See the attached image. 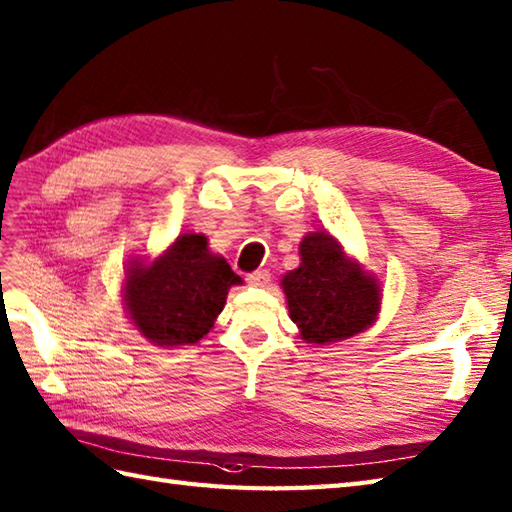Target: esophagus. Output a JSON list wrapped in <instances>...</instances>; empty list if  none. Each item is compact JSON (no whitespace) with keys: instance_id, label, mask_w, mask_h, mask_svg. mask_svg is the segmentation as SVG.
Segmentation results:
<instances>
[{"instance_id":"obj_1","label":"esophagus","mask_w":512,"mask_h":512,"mask_svg":"<svg viewBox=\"0 0 512 512\" xmlns=\"http://www.w3.org/2000/svg\"><path fill=\"white\" fill-rule=\"evenodd\" d=\"M269 280H271V274L267 269H258V271H254V274L247 276V282L252 287H267Z\"/></svg>"}]
</instances>
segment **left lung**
Instances as JSON below:
<instances>
[{
    "instance_id": "obj_1",
    "label": "left lung",
    "mask_w": 512,
    "mask_h": 512,
    "mask_svg": "<svg viewBox=\"0 0 512 512\" xmlns=\"http://www.w3.org/2000/svg\"><path fill=\"white\" fill-rule=\"evenodd\" d=\"M302 265L282 278L289 315L309 344H331L361 333L379 313L377 280L350 263L326 232L300 243Z\"/></svg>"
}]
</instances>
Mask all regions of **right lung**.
Returning a JSON list of instances; mask_svg holds the SVG:
<instances>
[{
    "mask_svg": "<svg viewBox=\"0 0 512 512\" xmlns=\"http://www.w3.org/2000/svg\"><path fill=\"white\" fill-rule=\"evenodd\" d=\"M124 302L138 331L157 346L197 344L223 311L227 289L241 285L208 238L184 234L151 265L131 263Z\"/></svg>",
    "mask_w": 512,
    "mask_h": 512,
    "instance_id": "1",
    "label": "right lung"
}]
</instances>
